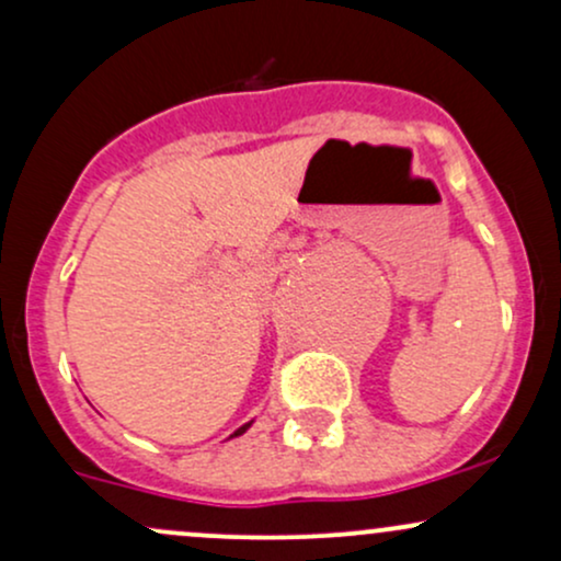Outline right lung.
<instances>
[{
  "label": "right lung",
  "mask_w": 561,
  "mask_h": 561,
  "mask_svg": "<svg viewBox=\"0 0 561 561\" xmlns=\"http://www.w3.org/2000/svg\"><path fill=\"white\" fill-rule=\"evenodd\" d=\"M250 424H253V420H250V422H244V424H242V427H237V430H234V433H231L229 437H240L242 433H248V430H250Z\"/></svg>",
  "instance_id": "right-lung-1"
}]
</instances>
